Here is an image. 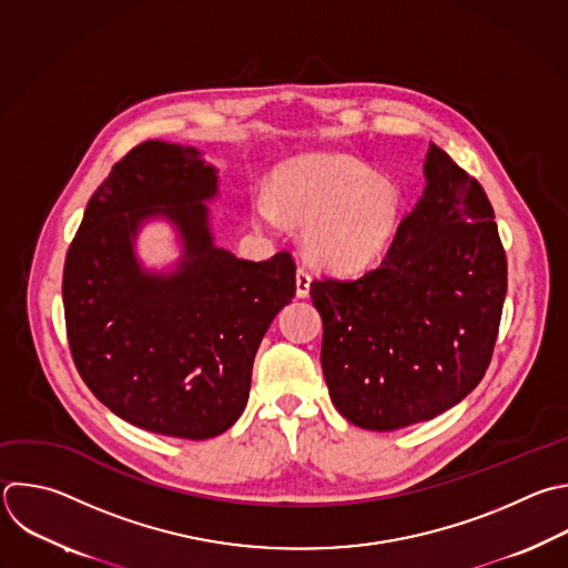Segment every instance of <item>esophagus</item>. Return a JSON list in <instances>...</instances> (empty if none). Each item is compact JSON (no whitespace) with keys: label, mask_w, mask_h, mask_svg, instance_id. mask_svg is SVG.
I'll return each instance as SVG.
<instances>
[{"label":"esophagus","mask_w":568,"mask_h":568,"mask_svg":"<svg viewBox=\"0 0 568 568\" xmlns=\"http://www.w3.org/2000/svg\"><path fill=\"white\" fill-rule=\"evenodd\" d=\"M310 283H312V274L305 267L296 270V296L305 298L310 294Z\"/></svg>","instance_id":"obj_1"}]
</instances>
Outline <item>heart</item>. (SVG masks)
I'll list each match as a JSON object with an SVG mask.
<instances>
[{
  "label": "heart",
  "mask_w": 568,
  "mask_h": 568,
  "mask_svg": "<svg viewBox=\"0 0 568 568\" xmlns=\"http://www.w3.org/2000/svg\"><path fill=\"white\" fill-rule=\"evenodd\" d=\"M272 192L283 216L305 225L307 254L334 272H361L379 261L402 219L397 184L347 155L292 160L274 173ZM276 209L261 196L254 216L270 227Z\"/></svg>",
  "instance_id": "1"
}]
</instances>
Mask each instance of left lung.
I'll return each instance as SVG.
<instances>
[{
  "mask_svg": "<svg viewBox=\"0 0 568 568\" xmlns=\"http://www.w3.org/2000/svg\"><path fill=\"white\" fill-rule=\"evenodd\" d=\"M426 189L376 270L310 285L334 408L365 430L428 422L488 369L506 296V254L481 184L430 144Z\"/></svg>",
  "mask_w": 568,
  "mask_h": 568,
  "instance_id": "left-lung-1",
  "label": "left lung"
}]
</instances>
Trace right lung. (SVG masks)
<instances>
[{"instance_id": "add662e5", "label": "right lung", "mask_w": 568, "mask_h": 568, "mask_svg": "<svg viewBox=\"0 0 568 568\" xmlns=\"http://www.w3.org/2000/svg\"><path fill=\"white\" fill-rule=\"evenodd\" d=\"M216 192L199 149L133 146L91 196L62 278L69 347L89 390L142 430L194 442L243 415L256 349L296 294L290 252L254 263L214 245L205 201ZM155 215L185 245L173 275L144 273L132 254Z\"/></svg>"}]
</instances>
